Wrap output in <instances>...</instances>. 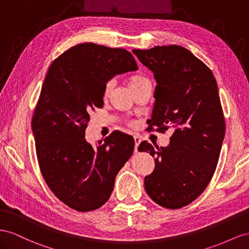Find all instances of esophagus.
<instances>
[{"label":"esophagus","instance_id":"esophagus-1","mask_svg":"<svg viewBox=\"0 0 249 249\" xmlns=\"http://www.w3.org/2000/svg\"><path fill=\"white\" fill-rule=\"evenodd\" d=\"M133 139H135V151L137 152L138 151V147H139V144L141 143V138H140L139 136H133Z\"/></svg>","mask_w":249,"mask_h":249}]
</instances>
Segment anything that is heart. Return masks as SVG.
Segmentation results:
<instances>
[{
	"mask_svg": "<svg viewBox=\"0 0 249 249\" xmlns=\"http://www.w3.org/2000/svg\"><path fill=\"white\" fill-rule=\"evenodd\" d=\"M146 81H148V79L146 78V76H144L142 74H135V75H132V76H130V78H129V87L131 88V87L141 84V83H144ZM111 87H112V83L111 82H108L107 84H106V86H105V88H104V94L105 95H107L108 93H109Z\"/></svg>",
	"mask_w": 249,
	"mask_h": 249,
	"instance_id": "1",
	"label": "heart"
}]
</instances>
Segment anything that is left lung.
<instances>
[{"instance_id": "left-lung-1", "label": "left lung", "mask_w": 249, "mask_h": 249, "mask_svg": "<svg viewBox=\"0 0 249 249\" xmlns=\"http://www.w3.org/2000/svg\"><path fill=\"white\" fill-rule=\"evenodd\" d=\"M157 81L150 130L173 128L169 145L155 148L146 141L156 166L144 179L146 193L159 205L178 209L199 196L212 180L225 136L218 85L205 64L178 45L135 49Z\"/></svg>"}]
</instances>
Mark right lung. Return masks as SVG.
<instances>
[{"label": "right lung", "instance_id": "add662e5", "mask_svg": "<svg viewBox=\"0 0 249 249\" xmlns=\"http://www.w3.org/2000/svg\"><path fill=\"white\" fill-rule=\"evenodd\" d=\"M138 70L123 48L83 43L50 65L33 117L37 161L47 185L78 212L98 209L109 199L114 179L133 152L131 136L113 131L93 147L85 129L104 88L114 75Z\"/></svg>", "mask_w": 249, "mask_h": 249}]
</instances>
